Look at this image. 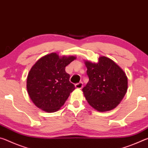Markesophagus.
Masks as SVG:
<instances>
[{
  "label": "esophagus",
  "mask_w": 148,
  "mask_h": 148,
  "mask_svg": "<svg viewBox=\"0 0 148 148\" xmlns=\"http://www.w3.org/2000/svg\"><path fill=\"white\" fill-rule=\"evenodd\" d=\"M75 86L76 88L81 89L83 87V83H81H81H79L76 84L75 85Z\"/></svg>",
  "instance_id": "esophagus-1"
}]
</instances>
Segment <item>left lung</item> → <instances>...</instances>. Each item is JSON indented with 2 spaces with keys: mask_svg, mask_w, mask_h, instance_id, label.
Wrapping results in <instances>:
<instances>
[{
  "mask_svg": "<svg viewBox=\"0 0 148 148\" xmlns=\"http://www.w3.org/2000/svg\"><path fill=\"white\" fill-rule=\"evenodd\" d=\"M89 81L83 88L86 100L92 108L100 112L112 110L120 103L128 88V79L124 71L106 56L98 62L84 60Z\"/></svg>",
  "mask_w": 148,
  "mask_h": 148,
  "instance_id": "8db88e82",
  "label": "left lung"
}]
</instances>
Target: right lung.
Here are the masks:
<instances>
[{"label": "right lung", "instance_id": "obj_1", "mask_svg": "<svg viewBox=\"0 0 148 148\" xmlns=\"http://www.w3.org/2000/svg\"><path fill=\"white\" fill-rule=\"evenodd\" d=\"M75 56L60 57L54 52L40 58L31 67L27 79L29 96L38 108L48 113L60 110L75 90L65 67Z\"/></svg>", "mask_w": 148, "mask_h": 148}]
</instances>
